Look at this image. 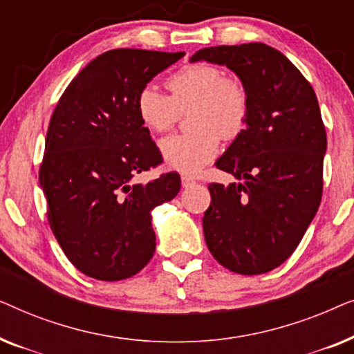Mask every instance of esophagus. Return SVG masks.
Segmentation results:
<instances>
[{
	"label": "esophagus",
	"instance_id": "34e87169",
	"mask_svg": "<svg viewBox=\"0 0 354 354\" xmlns=\"http://www.w3.org/2000/svg\"><path fill=\"white\" fill-rule=\"evenodd\" d=\"M192 185H195V178L190 177V176H182V187L188 188Z\"/></svg>",
	"mask_w": 354,
	"mask_h": 354
}]
</instances>
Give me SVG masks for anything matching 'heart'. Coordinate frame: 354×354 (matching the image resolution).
<instances>
[{
  "label": "heart",
  "mask_w": 354,
  "mask_h": 354,
  "mask_svg": "<svg viewBox=\"0 0 354 354\" xmlns=\"http://www.w3.org/2000/svg\"><path fill=\"white\" fill-rule=\"evenodd\" d=\"M171 95L153 84L137 95V114L154 133L171 130L188 113L193 132L176 133L161 140L164 161L174 171L196 174L219 153L221 138L232 142L245 132L251 114L248 86L240 77L225 75L222 67L193 62L169 77Z\"/></svg>",
  "instance_id": "b5f03b06"
}]
</instances>
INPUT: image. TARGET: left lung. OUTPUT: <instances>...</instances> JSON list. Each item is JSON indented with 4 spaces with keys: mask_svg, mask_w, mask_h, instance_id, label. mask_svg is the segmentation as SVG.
<instances>
[{
    "mask_svg": "<svg viewBox=\"0 0 354 354\" xmlns=\"http://www.w3.org/2000/svg\"><path fill=\"white\" fill-rule=\"evenodd\" d=\"M190 61L227 66L251 98L245 132L216 161L239 182L207 187L206 245L232 272H269L297 250L321 205L327 135L316 93L282 53L264 43L203 48Z\"/></svg>",
    "mask_w": 354,
    "mask_h": 354,
    "instance_id": "left-lung-1",
    "label": "left lung"
}]
</instances>
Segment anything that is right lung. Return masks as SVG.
Here are the masks:
<instances>
[{
    "label": "right lung",
    "instance_id": "1",
    "mask_svg": "<svg viewBox=\"0 0 354 354\" xmlns=\"http://www.w3.org/2000/svg\"><path fill=\"white\" fill-rule=\"evenodd\" d=\"M185 56L119 48L82 69L53 111L40 185L48 222L67 259L88 277L115 282L153 258L151 211L180 190L176 172L130 183L162 156L137 114V95Z\"/></svg>",
    "mask_w": 354,
    "mask_h": 354
}]
</instances>
